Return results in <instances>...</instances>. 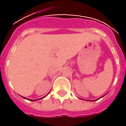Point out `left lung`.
<instances>
[{
	"mask_svg": "<svg viewBox=\"0 0 126 126\" xmlns=\"http://www.w3.org/2000/svg\"><path fill=\"white\" fill-rule=\"evenodd\" d=\"M99 99V98H98ZM98 99H97V100H98ZM95 100H93V101H95Z\"/></svg>",
	"mask_w": 126,
	"mask_h": 126,
	"instance_id": "8db88e82",
	"label": "left lung"
}]
</instances>
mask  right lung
Here are the masks:
<instances>
[{"instance_id": "1", "label": "right lung", "mask_w": 126, "mask_h": 126, "mask_svg": "<svg viewBox=\"0 0 126 126\" xmlns=\"http://www.w3.org/2000/svg\"><path fill=\"white\" fill-rule=\"evenodd\" d=\"M22 97H23V96H22ZM44 97H45V96H44ZM23 98H25V97H23ZM44 98V97H43ZM36 100H38V99H36ZM32 100V101H34V100Z\"/></svg>"}]
</instances>
